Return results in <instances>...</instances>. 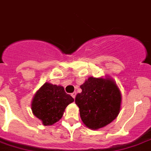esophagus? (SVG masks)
<instances>
[{
  "instance_id": "esophagus-1",
  "label": "esophagus",
  "mask_w": 151,
  "mask_h": 151,
  "mask_svg": "<svg viewBox=\"0 0 151 151\" xmlns=\"http://www.w3.org/2000/svg\"><path fill=\"white\" fill-rule=\"evenodd\" d=\"M76 94H77V93H76V92H73V93H71V96H72V97H73V98H75V97H76Z\"/></svg>"
}]
</instances>
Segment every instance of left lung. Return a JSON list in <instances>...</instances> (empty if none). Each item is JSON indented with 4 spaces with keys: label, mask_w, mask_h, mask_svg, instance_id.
I'll return each mask as SVG.
<instances>
[{
    "label": "left lung",
    "mask_w": 151,
    "mask_h": 151,
    "mask_svg": "<svg viewBox=\"0 0 151 151\" xmlns=\"http://www.w3.org/2000/svg\"><path fill=\"white\" fill-rule=\"evenodd\" d=\"M81 88L82 92L77 94L75 103L87 127L98 130L116 118L121 111L122 97L114 79L89 77Z\"/></svg>",
    "instance_id": "obj_1"
}]
</instances>
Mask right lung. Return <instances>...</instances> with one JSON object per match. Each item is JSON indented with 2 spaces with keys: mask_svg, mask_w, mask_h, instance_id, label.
Masks as SVG:
<instances>
[{
  "mask_svg": "<svg viewBox=\"0 0 151 151\" xmlns=\"http://www.w3.org/2000/svg\"><path fill=\"white\" fill-rule=\"evenodd\" d=\"M73 101V97L64 91V87L46 82L33 97L31 110L43 125L51 126L60 121L66 107Z\"/></svg>",
  "mask_w": 151,
  "mask_h": 151,
  "instance_id": "right-lung-1",
  "label": "right lung"
}]
</instances>
